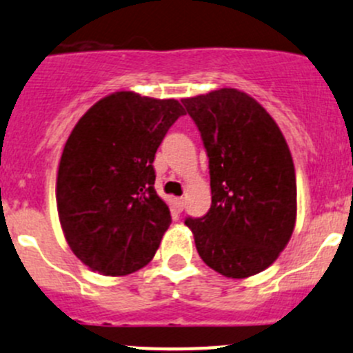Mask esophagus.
<instances>
[{
  "label": "esophagus",
  "mask_w": 353,
  "mask_h": 353,
  "mask_svg": "<svg viewBox=\"0 0 353 353\" xmlns=\"http://www.w3.org/2000/svg\"><path fill=\"white\" fill-rule=\"evenodd\" d=\"M175 207H176L178 212H181V210H183V207H185V199L183 197H176L175 199Z\"/></svg>",
  "instance_id": "obj_1"
}]
</instances>
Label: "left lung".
Segmentation results:
<instances>
[{"label": "left lung", "instance_id": "1", "mask_svg": "<svg viewBox=\"0 0 353 353\" xmlns=\"http://www.w3.org/2000/svg\"><path fill=\"white\" fill-rule=\"evenodd\" d=\"M209 158L212 203L187 217L203 263L224 277L260 274L277 260L296 224V172L268 112L234 88L183 98Z\"/></svg>", "mask_w": 353, "mask_h": 353}]
</instances>
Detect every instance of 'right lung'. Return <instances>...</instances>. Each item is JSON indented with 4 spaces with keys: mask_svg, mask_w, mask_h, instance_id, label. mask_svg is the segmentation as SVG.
Here are the masks:
<instances>
[{
    "mask_svg": "<svg viewBox=\"0 0 353 353\" xmlns=\"http://www.w3.org/2000/svg\"><path fill=\"white\" fill-rule=\"evenodd\" d=\"M185 115L176 100L117 92L72 129L57 172V212L72 253L103 275L143 268L172 224L154 190V154Z\"/></svg>",
    "mask_w": 353,
    "mask_h": 353,
    "instance_id": "right-lung-1",
    "label": "right lung"
}]
</instances>
